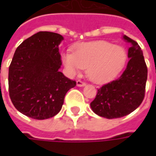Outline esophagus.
<instances>
[{"instance_id": "34e87169", "label": "esophagus", "mask_w": 156, "mask_h": 156, "mask_svg": "<svg viewBox=\"0 0 156 156\" xmlns=\"http://www.w3.org/2000/svg\"><path fill=\"white\" fill-rule=\"evenodd\" d=\"M85 85H86V83H83V82L80 81V80H78V81H77V86H78V87H84Z\"/></svg>"}]
</instances>
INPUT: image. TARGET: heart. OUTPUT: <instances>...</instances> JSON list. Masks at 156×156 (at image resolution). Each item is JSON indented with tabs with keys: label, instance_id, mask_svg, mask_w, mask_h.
<instances>
[{
	"label": "heart",
	"instance_id": "b5f03b06",
	"mask_svg": "<svg viewBox=\"0 0 156 156\" xmlns=\"http://www.w3.org/2000/svg\"><path fill=\"white\" fill-rule=\"evenodd\" d=\"M125 48L106 41H94L78 45L73 51L65 52L62 59L72 75L87 68L88 78L97 84L112 81L122 71L127 61Z\"/></svg>",
	"mask_w": 156,
	"mask_h": 156
}]
</instances>
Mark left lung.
<instances>
[{
  "label": "left lung",
  "instance_id": "obj_1",
  "mask_svg": "<svg viewBox=\"0 0 156 156\" xmlns=\"http://www.w3.org/2000/svg\"><path fill=\"white\" fill-rule=\"evenodd\" d=\"M123 39L130 44L127 67L118 79L98 89L96 98L90 104L96 115L109 119L129 115L144 97L148 72L143 52L136 41L125 35Z\"/></svg>",
  "mask_w": 156,
  "mask_h": 156
}]
</instances>
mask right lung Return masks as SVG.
Masks as SVG:
<instances>
[{
  "label": "right lung",
  "mask_w": 156,
  "mask_h": 156,
  "mask_svg": "<svg viewBox=\"0 0 156 156\" xmlns=\"http://www.w3.org/2000/svg\"><path fill=\"white\" fill-rule=\"evenodd\" d=\"M63 37L39 32L16 48L9 67V94L15 108L27 117L46 119L58 115L67 92L76 86L59 71V45Z\"/></svg>",
  "instance_id": "1"
}]
</instances>
